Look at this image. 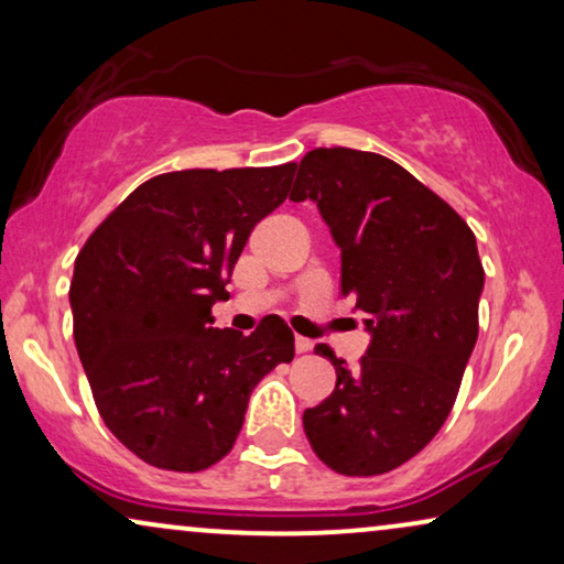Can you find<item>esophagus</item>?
Returning a JSON list of instances; mask_svg holds the SVG:
<instances>
[{
	"mask_svg": "<svg viewBox=\"0 0 564 564\" xmlns=\"http://www.w3.org/2000/svg\"><path fill=\"white\" fill-rule=\"evenodd\" d=\"M311 349H313V341H311V338L295 336V351H297V354H307Z\"/></svg>",
	"mask_w": 564,
	"mask_h": 564,
	"instance_id": "esophagus-1",
	"label": "esophagus"
}]
</instances>
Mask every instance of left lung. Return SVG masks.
Segmentation results:
<instances>
[{"label":"left lung","mask_w":564,"mask_h":564,"mask_svg":"<svg viewBox=\"0 0 564 564\" xmlns=\"http://www.w3.org/2000/svg\"><path fill=\"white\" fill-rule=\"evenodd\" d=\"M292 203L313 199L341 249V292L365 313L357 369L326 344L336 388L303 413L305 436L338 475L390 473L444 426L477 341L485 272L465 220L380 153L315 149Z\"/></svg>","instance_id":"1"}]
</instances>
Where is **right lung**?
Segmentation results:
<instances>
[{"label":"right lung","instance_id":"add662e5","mask_svg":"<svg viewBox=\"0 0 564 564\" xmlns=\"http://www.w3.org/2000/svg\"><path fill=\"white\" fill-rule=\"evenodd\" d=\"M292 174L295 164L153 176L76 257L68 303L97 411L153 467L199 473L220 462L261 377L295 357L276 315L251 336L213 328L210 315Z\"/></svg>","mask_w":564,"mask_h":564}]
</instances>
